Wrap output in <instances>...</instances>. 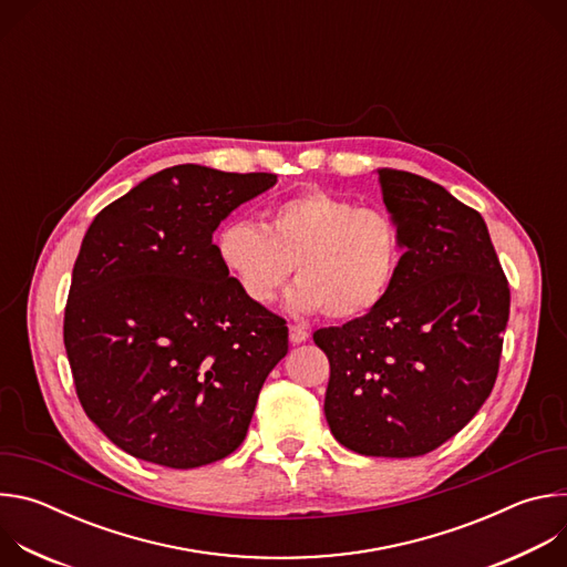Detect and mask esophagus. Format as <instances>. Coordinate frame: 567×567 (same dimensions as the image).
<instances>
[{"label": "esophagus", "mask_w": 567, "mask_h": 567, "mask_svg": "<svg viewBox=\"0 0 567 567\" xmlns=\"http://www.w3.org/2000/svg\"><path fill=\"white\" fill-rule=\"evenodd\" d=\"M309 339V332L305 330V328H300V326H289V341L293 343V346H300V343H305Z\"/></svg>", "instance_id": "obj_1"}]
</instances>
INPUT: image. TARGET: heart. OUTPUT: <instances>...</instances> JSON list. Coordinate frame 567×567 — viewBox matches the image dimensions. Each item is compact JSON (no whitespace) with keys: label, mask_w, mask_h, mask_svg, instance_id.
I'll return each mask as SVG.
<instances>
[{"label":"heart","mask_w":567,"mask_h":567,"mask_svg":"<svg viewBox=\"0 0 567 567\" xmlns=\"http://www.w3.org/2000/svg\"><path fill=\"white\" fill-rule=\"evenodd\" d=\"M215 254L254 305H271L296 267L300 280L287 293L289 311L350 320L374 311L390 293L403 237L388 210L307 188L269 206L262 228L226 221L215 235Z\"/></svg>","instance_id":"1"}]
</instances>
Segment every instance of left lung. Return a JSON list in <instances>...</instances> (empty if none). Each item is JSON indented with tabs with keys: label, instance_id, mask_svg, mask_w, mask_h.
Listing matches in <instances>:
<instances>
[{
	"label": "left lung",
	"instance_id": "1",
	"mask_svg": "<svg viewBox=\"0 0 567 567\" xmlns=\"http://www.w3.org/2000/svg\"><path fill=\"white\" fill-rule=\"evenodd\" d=\"M403 237L385 300L313 332L330 359L326 417L348 449L424 455L487 401L509 320V287L482 215L420 175L379 168Z\"/></svg>",
	"mask_w": 567,
	"mask_h": 567
}]
</instances>
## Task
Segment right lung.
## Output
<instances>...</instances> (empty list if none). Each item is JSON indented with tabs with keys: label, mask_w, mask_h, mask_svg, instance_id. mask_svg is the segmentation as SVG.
<instances>
[{
	"label": "right lung",
	"mask_w": 567,
	"mask_h": 567,
	"mask_svg": "<svg viewBox=\"0 0 567 567\" xmlns=\"http://www.w3.org/2000/svg\"><path fill=\"white\" fill-rule=\"evenodd\" d=\"M276 182L173 166L103 208L85 233L64 348L87 417L125 453L195 468L247 437L262 383L289 350L287 326L241 296L213 233Z\"/></svg>",
	"instance_id": "1"
}]
</instances>
